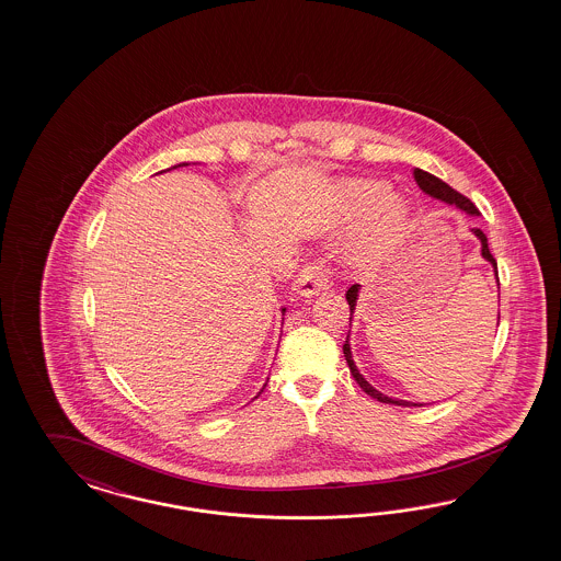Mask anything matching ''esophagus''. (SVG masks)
<instances>
[{"label":"esophagus","instance_id":"obj_1","mask_svg":"<svg viewBox=\"0 0 561 561\" xmlns=\"http://www.w3.org/2000/svg\"><path fill=\"white\" fill-rule=\"evenodd\" d=\"M329 270L324 263H308L302 272L298 273L296 279V291L300 296H317L324 289H329Z\"/></svg>","mask_w":561,"mask_h":561}]
</instances>
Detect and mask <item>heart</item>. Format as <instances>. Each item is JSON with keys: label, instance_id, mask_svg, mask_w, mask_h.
Here are the masks:
<instances>
[{"label": "heart", "instance_id": "obj_1", "mask_svg": "<svg viewBox=\"0 0 561 561\" xmlns=\"http://www.w3.org/2000/svg\"><path fill=\"white\" fill-rule=\"evenodd\" d=\"M385 185L376 181L356 183L345 188V199L352 211L362 214L369 205L374 207L368 211L364 224L362 247L366 253H380L394 247L403 230L408 226V205L397 195H382Z\"/></svg>", "mask_w": 561, "mask_h": 561}]
</instances>
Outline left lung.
<instances>
[{"instance_id": "8db88e82", "label": "left lung", "mask_w": 561, "mask_h": 561, "mask_svg": "<svg viewBox=\"0 0 561 561\" xmlns=\"http://www.w3.org/2000/svg\"><path fill=\"white\" fill-rule=\"evenodd\" d=\"M413 176H415V181H417L420 188H422L424 193H427L430 197H436V199L446 202V204L457 205V207H460L462 211H467V214H471V216H479V209H477L476 204H473L469 197H465V195L459 193V191H455L450 185H446V183H444L442 179H438V176H434V174H430V172H425V170L422 169L413 170ZM473 234L481 240V255H483L485 261H490V263H492L493 270H495V277H497V263H495V259H493L492 253H490L488 237H485V234H483V230H479V228H473ZM497 286H500V279H497ZM357 291H359V286L354 284L352 288L347 289V294H345L347 305H350V323H352V314H354V310H356ZM497 321H500V317H497ZM343 356L347 359V366H350V373L354 376V380H356L357 385H359V389L366 392V394H370L373 399L380 401V403L403 405V408H420L417 403H408V401H397V399H391V397H387V394L376 391L374 387H370V385L366 382V378H364L362 374L357 373L356 364H354V359H352L350 335H347V340L343 343Z\"/></svg>"}]
</instances>
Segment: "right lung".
Masks as SVG:
<instances>
[{"label":"right lung","instance_id":"obj_1","mask_svg":"<svg viewBox=\"0 0 561 561\" xmlns=\"http://www.w3.org/2000/svg\"><path fill=\"white\" fill-rule=\"evenodd\" d=\"M179 167H181V164H179Z\"/></svg>","mask_w":561,"mask_h":561}]
</instances>
